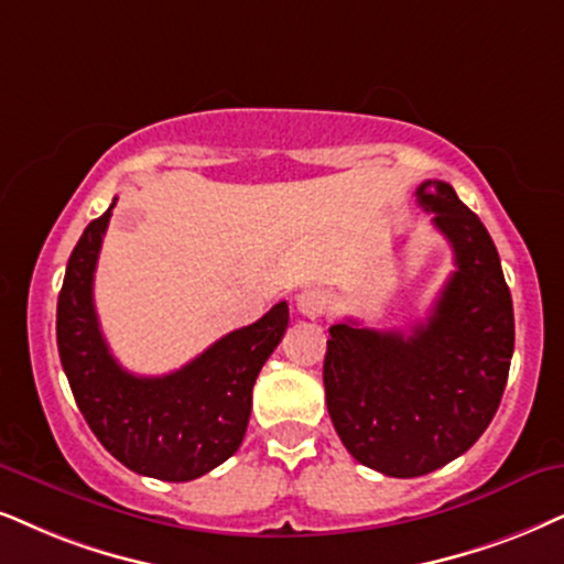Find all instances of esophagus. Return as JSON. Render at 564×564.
<instances>
[{"instance_id": "34e87169", "label": "esophagus", "mask_w": 564, "mask_h": 564, "mask_svg": "<svg viewBox=\"0 0 564 564\" xmlns=\"http://www.w3.org/2000/svg\"><path fill=\"white\" fill-rule=\"evenodd\" d=\"M330 304V296L319 289H304L302 294L296 296V310L302 312L304 317H319Z\"/></svg>"}]
</instances>
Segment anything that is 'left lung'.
<instances>
[{
	"label": "left lung",
	"instance_id": "8db88e82",
	"mask_svg": "<svg viewBox=\"0 0 564 564\" xmlns=\"http://www.w3.org/2000/svg\"><path fill=\"white\" fill-rule=\"evenodd\" d=\"M416 199L455 254L430 317L411 333L333 325L323 367L327 411L346 451L395 479L437 471L481 437L500 409L516 346L510 289L479 216L447 182H422Z\"/></svg>",
	"mask_w": 564,
	"mask_h": 564
}]
</instances>
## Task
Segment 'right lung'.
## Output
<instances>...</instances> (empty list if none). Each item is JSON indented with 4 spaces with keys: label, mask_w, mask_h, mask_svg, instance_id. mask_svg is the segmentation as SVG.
Instances as JSON below:
<instances>
[{
    "label": "right lung",
    "mask_w": 564,
    "mask_h": 564,
    "mask_svg": "<svg viewBox=\"0 0 564 564\" xmlns=\"http://www.w3.org/2000/svg\"><path fill=\"white\" fill-rule=\"evenodd\" d=\"M90 220L56 302V346L77 409L98 442L134 474L192 481L239 451L252 388L289 327L278 302L258 323L239 327L197 359L163 377H138L113 359L93 304V273L111 210Z\"/></svg>",
    "instance_id": "obj_1"
}]
</instances>
